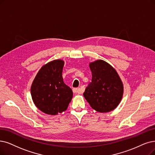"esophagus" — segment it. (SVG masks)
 I'll return each mask as SVG.
<instances>
[{
    "instance_id": "1",
    "label": "esophagus",
    "mask_w": 155,
    "mask_h": 155,
    "mask_svg": "<svg viewBox=\"0 0 155 155\" xmlns=\"http://www.w3.org/2000/svg\"><path fill=\"white\" fill-rule=\"evenodd\" d=\"M72 91H73V92L74 93V94H81V93H82V91H81V88H73Z\"/></svg>"
}]
</instances>
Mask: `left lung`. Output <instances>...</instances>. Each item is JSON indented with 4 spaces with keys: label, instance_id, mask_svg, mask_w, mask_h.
I'll list each match as a JSON object with an SVG mask.
<instances>
[{
    "label": "left lung",
    "instance_id": "left-lung-1",
    "mask_svg": "<svg viewBox=\"0 0 155 155\" xmlns=\"http://www.w3.org/2000/svg\"><path fill=\"white\" fill-rule=\"evenodd\" d=\"M90 68L91 82L86 88L83 96L98 112H110L121 100L123 83L116 70L105 61L97 60L90 64Z\"/></svg>",
    "mask_w": 155,
    "mask_h": 155
}]
</instances>
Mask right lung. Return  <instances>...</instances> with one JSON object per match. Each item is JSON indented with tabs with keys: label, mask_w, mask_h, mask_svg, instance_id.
I'll list each match as a JSON object with an SVG mask.
<instances>
[{
	"label": "right lung",
	"mask_w": 155,
	"mask_h": 155,
	"mask_svg": "<svg viewBox=\"0 0 155 155\" xmlns=\"http://www.w3.org/2000/svg\"><path fill=\"white\" fill-rule=\"evenodd\" d=\"M64 62L53 60L43 66L31 86L32 100L39 109L50 115L67 109L72 98V91L62 78Z\"/></svg>",
	"instance_id": "obj_1"
}]
</instances>
